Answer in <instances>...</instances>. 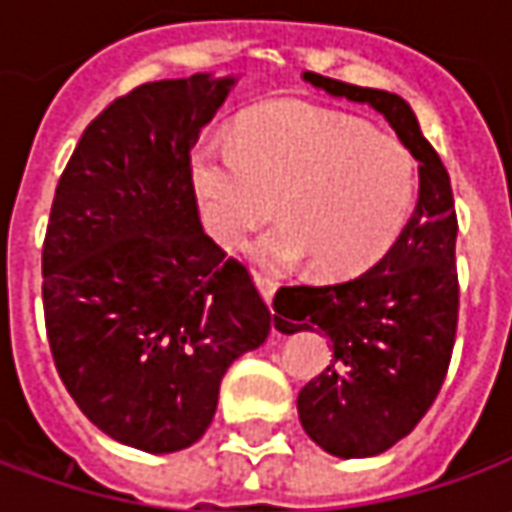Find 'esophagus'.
<instances>
[{"label": "esophagus", "instance_id": "1", "mask_svg": "<svg viewBox=\"0 0 512 512\" xmlns=\"http://www.w3.org/2000/svg\"><path fill=\"white\" fill-rule=\"evenodd\" d=\"M253 281H256V287H259V292H262V298L267 303L273 301V295H276L278 290V281L273 276H267V273H262V270H256L253 273Z\"/></svg>", "mask_w": 512, "mask_h": 512}]
</instances>
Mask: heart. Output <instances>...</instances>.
<instances>
[{"instance_id":"1","label":"heart","mask_w":512,"mask_h":512,"mask_svg":"<svg viewBox=\"0 0 512 512\" xmlns=\"http://www.w3.org/2000/svg\"><path fill=\"white\" fill-rule=\"evenodd\" d=\"M192 183L220 245H242L278 206L284 228L259 245V259L276 267L309 259L329 281L382 262L418 206V164L404 144L303 102L253 111L234 142L203 139L192 155Z\"/></svg>"}]
</instances>
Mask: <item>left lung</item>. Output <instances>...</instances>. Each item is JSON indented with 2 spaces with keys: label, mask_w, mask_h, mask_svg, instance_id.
<instances>
[{
  "label": "left lung",
  "mask_w": 512,
  "mask_h": 512,
  "mask_svg": "<svg viewBox=\"0 0 512 512\" xmlns=\"http://www.w3.org/2000/svg\"><path fill=\"white\" fill-rule=\"evenodd\" d=\"M331 97L365 102L418 161V206L398 245L368 273L329 287H281L276 326H317L331 337L329 368L298 393L306 435L334 457H373L407 438L438 398L449 370L460 281L449 172L398 94L306 72Z\"/></svg>",
  "instance_id": "left-lung-1"
}]
</instances>
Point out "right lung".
Masks as SVG:
<instances>
[{
    "mask_svg": "<svg viewBox=\"0 0 512 512\" xmlns=\"http://www.w3.org/2000/svg\"><path fill=\"white\" fill-rule=\"evenodd\" d=\"M234 77L192 74L116 97L83 130L49 211L41 270L49 351L108 438L189 449L225 370L273 315L248 267L200 225L192 147Z\"/></svg>",
    "mask_w": 512,
    "mask_h": 512,
    "instance_id": "right-lung-1",
    "label": "right lung"
}]
</instances>
